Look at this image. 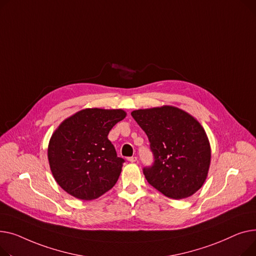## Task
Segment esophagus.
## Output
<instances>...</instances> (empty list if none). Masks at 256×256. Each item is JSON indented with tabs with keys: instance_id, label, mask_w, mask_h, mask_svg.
Returning <instances> with one entry per match:
<instances>
[{
	"instance_id": "obj_1",
	"label": "esophagus",
	"mask_w": 256,
	"mask_h": 256,
	"mask_svg": "<svg viewBox=\"0 0 256 256\" xmlns=\"http://www.w3.org/2000/svg\"><path fill=\"white\" fill-rule=\"evenodd\" d=\"M127 160H128L129 162H136V161H138V157H136V156H132V157H128V158H127Z\"/></svg>"
}]
</instances>
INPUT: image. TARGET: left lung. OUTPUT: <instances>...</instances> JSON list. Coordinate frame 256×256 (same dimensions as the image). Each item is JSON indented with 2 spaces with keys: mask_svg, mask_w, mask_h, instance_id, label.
I'll use <instances>...</instances> for the list:
<instances>
[{
  "mask_svg": "<svg viewBox=\"0 0 256 256\" xmlns=\"http://www.w3.org/2000/svg\"><path fill=\"white\" fill-rule=\"evenodd\" d=\"M131 116L146 134L154 156L151 166L142 170L148 184L174 200L191 196L204 185L211 162L202 125L174 106L138 110Z\"/></svg>",
  "mask_w": 256,
  "mask_h": 256,
  "instance_id": "1",
  "label": "left lung"
}]
</instances>
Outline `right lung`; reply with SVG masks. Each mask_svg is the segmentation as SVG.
Returning a JSON list of instances; mask_svg holds the SVG:
<instances>
[{"mask_svg": "<svg viewBox=\"0 0 256 256\" xmlns=\"http://www.w3.org/2000/svg\"><path fill=\"white\" fill-rule=\"evenodd\" d=\"M126 116L122 110H82L58 126L48 144L56 183L82 200L98 198L116 183L125 160L116 156L108 135Z\"/></svg>", "mask_w": 256, "mask_h": 256, "instance_id": "1", "label": "right lung"}]
</instances>
